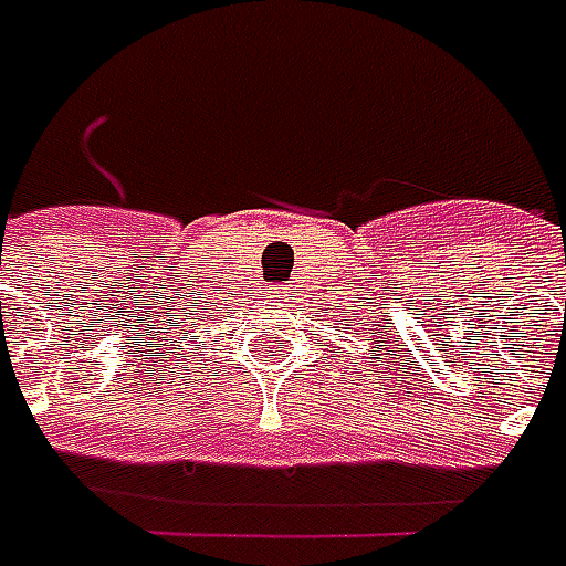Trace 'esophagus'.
<instances>
[{"mask_svg":"<svg viewBox=\"0 0 566 566\" xmlns=\"http://www.w3.org/2000/svg\"><path fill=\"white\" fill-rule=\"evenodd\" d=\"M275 294H279V297H291V284H284V287H275Z\"/></svg>","mask_w":566,"mask_h":566,"instance_id":"1","label":"esophagus"}]
</instances>
